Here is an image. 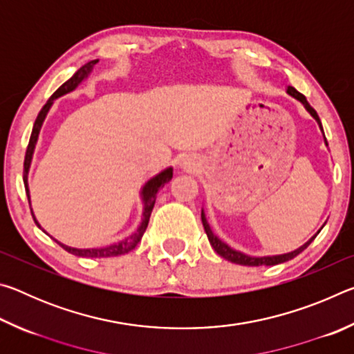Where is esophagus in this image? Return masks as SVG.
Listing matches in <instances>:
<instances>
[{"instance_id":"34e87169","label":"esophagus","mask_w":354,"mask_h":354,"mask_svg":"<svg viewBox=\"0 0 354 354\" xmlns=\"http://www.w3.org/2000/svg\"><path fill=\"white\" fill-rule=\"evenodd\" d=\"M179 165H181L184 170H194L195 169V162L190 158H183L181 162H179Z\"/></svg>"}]
</instances>
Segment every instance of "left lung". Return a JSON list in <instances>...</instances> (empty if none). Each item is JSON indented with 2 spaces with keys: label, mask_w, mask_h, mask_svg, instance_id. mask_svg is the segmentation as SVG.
<instances>
[{
  "label": "left lung",
  "mask_w": 354,
  "mask_h": 354,
  "mask_svg": "<svg viewBox=\"0 0 354 354\" xmlns=\"http://www.w3.org/2000/svg\"><path fill=\"white\" fill-rule=\"evenodd\" d=\"M286 93H287V95H290L292 98L298 100L299 103H301V104L304 106V109H306V111L310 113V117H313V118L315 120L317 124H319L320 131L323 133V128H322V122H320V118H319V115H317V112L313 109V107H310V104L308 103V100L304 98V95L299 93V92L297 91V88H293L292 86H287V88H286ZM323 139H325V134H323ZM325 145L328 147V142H326V139H325ZM201 221H203V226H205V231H206V234H207L209 242H211L212 248H214L215 251H217V254H220V256L223 257V259H226V261L234 262V263H239V266H248V267L277 266V263H283V262H286V261H290V259H293V257L298 256L299 253H301L303 250H306V248L309 247L310 242L314 241V239L317 237V234H319V232L323 230V226H325V223H323V226L320 227V230L317 231L315 234H314L313 237H310L308 242H304V243L301 245V247H298L297 250L289 251V253H284V254H273V256H250V254H245V253H242V251L231 248L230 245H227V243H225L223 241H221V239H220L218 236H215V234H214V231L211 230V226H209V223H207V218H206L205 209H201Z\"/></svg>",
  "instance_id": "obj_1"
}]
</instances>
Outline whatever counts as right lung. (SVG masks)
Instances as JSON below:
<instances>
[{
	"mask_svg": "<svg viewBox=\"0 0 354 354\" xmlns=\"http://www.w3.org/2000/svg\"><path fill=\"white\" fill-rule=\"evenodd\" d=\"M97 62H98V59H97V61H91L87 64H84L82 67L77 70L76 73L71 76L67 82H64L62 86L51 95V98L46 101V104L41 107V111L39 112L37 118H35V123H34V128H32V133H31V139H29V145H28L26 156H25V169H23V183H25L29 206H31V194H29L28 176H29V170H31L35 147H37V142H39L40 129H41V127H44V122H45V118L48 115V112H50L51 106L55 104V101L57 98H61V97H64V95L76 91L77 86L86 81L88 76H91V73L93 71V67L97 65ZM171 178H173V169H171V167H167V169L160 170L158 175L151 176L145 184L142 185V189H140V200H142L140 225L137 226V230L133 232V234L122 239V241H118L115 243H111V245H106V247H100V248H75V247H68V245L56 241L55 237H53V239H55V241L59 245H61L64 250H67L68 253L75 254V256H81V257H112V256H120V254L129 253L131 250H134L137 247V243L140 242L143 232H145V230H147L148 221H149V215H151V211H153L154 203H156V194H158L159 189L162 187L164 184L169 183ZM31 212H32V217H34L35 223H37L40 230H44V227H41L40 223L37 221V218H35L32 207H31ZM46 234H48V232H46Z\"/></svg>",
	"mask_w": 354,
	"mask_h": 354,
	"instance_id": "1",
	"label": "right lung"
}]
</instances>
